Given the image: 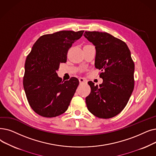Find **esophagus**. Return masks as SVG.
<instances>
[{
	"mask_svg": "<svg viewBox=\"0 0 156 156\" xmlns=\"http://www.w3.org/2000/svg\"><path fill=\"white\" fill-rule=\"evenodd\" d=\"M79 82H80V84H85V83H87V80H85L84 78H79Z\"/></svg>",
	"mask_w": 156,
	"mask_h": 156,
	"instance_id": "obj_1",
	"label": "esophagus"
}]
</instances>
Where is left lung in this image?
I'll return each instance as SVG.
<instances>
[{
    "instance_id": "left-lung-1",
    "label": "left lung",
    "mask_w": 156,
    "mask_h": 156,
    "mask_svg": "<svg viewBox=\"0 0 156 156\" xmlns=\"http://www.w3.org/2000/svg\"><path fill=\"white\" fill-rule=\"evenodd\" d=\"M95 46V67L101 70L99 86L89 82L91 92L85 98L88 110L101 119L117 115L126 106L134 87V64L125 42L107 32L85 31Z\"/></svg>"
}]
</instances>
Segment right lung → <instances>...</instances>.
I'll list each match as a JSON object with an SVG mask.
<instances>
[{"mask_svg": "<svg viewBox=\"0 0 156 156\" xmlns=\"http://www.w3.org/2000/svg\"><path fill=\"white\" fill-rule=\"evenodd\" d=\"M84 30H62L41 36L26 58L23 84L32 109L44 117L64 113L79 85L75 77L64 82L57 71L67 61L73 43L82 36Z\"/></svg>", "mask_w": 156, "mask_h": 156, "instance_id": "1", "label": "right lung"}]
</instances>
